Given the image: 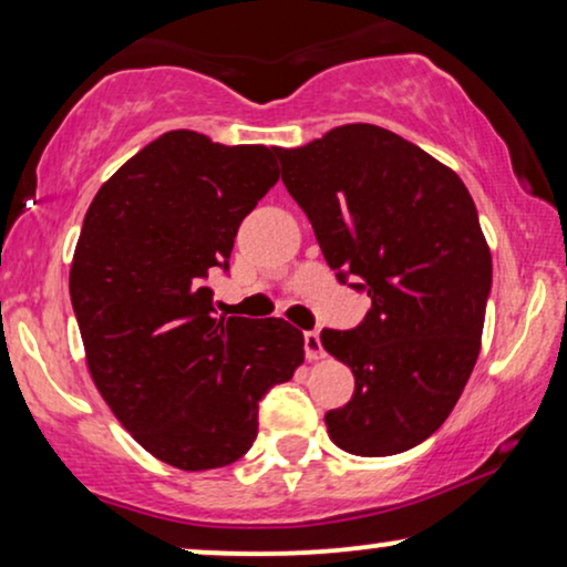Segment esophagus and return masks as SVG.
Segmentation results:
<instances>
[{"label":"esophagus","mask_w":567,"mask_h":567,"mask_svg":"<svg viewBox=\"0 0 567 567\" xmlns=\"http://www.w3.org/2000/svg\"><path fill=\"white\" fill-rule=\"evenodd\" d=\"M305 353H307L309 361H317V359H322V355H324L320 332H317V330L305 332Z\"/></svg>","instance_id":"1"}]
</instances>
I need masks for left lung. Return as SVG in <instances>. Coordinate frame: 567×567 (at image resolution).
Masks as SVG:
<instances>
[{"label":"left lung","mask_w":567,"mask_h":567,"mask_svg":"<svg viewBox=\"0 0 567 567\" xmlns=\"http://www.w3.org/2000/svg\"><path fill=\"white\" fill-rule=\"evenodd\" d=\"M281 181L338 281L367 291L353 330H322L353 398L324 415L355 456L408 452L436 433L475 369L493 260L460 175L371 123L278 150Z\"/></svg>","instance_id":"1"}]
</instances>
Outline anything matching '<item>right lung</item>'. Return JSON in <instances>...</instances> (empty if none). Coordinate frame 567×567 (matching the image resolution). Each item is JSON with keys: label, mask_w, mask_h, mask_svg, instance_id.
<instances>
[{"label": "right lung", "mask_w": 567, "mask_h": 567, "mask_svg": "<svg viewBox=\"0 0 567 567\" xmlns=\"http://www.w3.org/2000/svg\"><path fill=\"white\" fill-rule=\"evenodd\" d=\"M278 146L167 131L103 183L84 214L69 293L107 408L177 470L227 467L258 436V405L305 361L286 320L216 317L208 276L278 181Z\"/></svg>", "instance_id": "obj_1"}]
</instances>
